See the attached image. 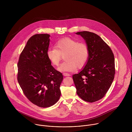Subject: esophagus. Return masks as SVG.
Here are the masks:
<instances>
[{
    "mask_svg": "<svg viewBox=\"0 0 132 132\" xmlns=\"http://www.w3.org/2000/svg\"><path fill=\"white\" fill-rule=\"evenodd\" d=\"M63 74L64 76H70V74H69L68 73H67V72H64Z\"/></svg>",
    "mask_w": 132,
    "mask_h": 132,
    "instance_id": "esophagus-1",
    "label": "esophagus"
}]
</instances>
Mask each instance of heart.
Returning <instances> with one entry per match:
<instances>
[{"label":"heart","mask_w":132,"mask_h":132,"mask_svg":"<svg viewBox=\"0 0 132 132\" xmlns=\"http://www.w3.org/2000/svg\"><path fill=\"white\" fill-rule=\"evenodd\" d=\"M64 55L65 60L57 68L60 71H72L80 68L87 63L89 55L87 45L76 40L65 37L59 40L55 47L49 48L46 52L48 60L54 66H58Z\"/></svg>","instance_id":"1"}]
</instances>
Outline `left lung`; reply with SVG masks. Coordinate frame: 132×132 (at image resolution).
<instances>
[{
	"mask_svg": "<svg viewBox=\"0 0 132 132\" xmlns=\"http://www.w3.org/2000/svg\"><path fill=\"white\" fill-rule=\"evenodd\" d=\"M88 46L89 55L85 67L72 78L76 92L83 100L94 102L102 99L115 75L114 56L109 46L97 34L78 32Z\"/></svg>",
	"mask_w": 132,
	"mask_h": 132,
	"instance_id": "1",
	"label": "left lung"
}]
</instances>
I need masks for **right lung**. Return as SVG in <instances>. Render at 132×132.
<instances>
[{"label": "right lung", "mask_w": 132, "mask_h": 132, "mask_svg": "<svg viewBox=\"0 0 132 132\" xmlns=\"http://www.w3.org/2000/svg\"><path fill=\"white\" fill-rule=\"evenodd\" d=\"M47 34H37L28 41L18 63L17 79L26 97L35 105L47 108L59 100L62 73L48 60L50 44Z\"/></svg>", "instance_id": "right-lung-1"}]
</instances>
